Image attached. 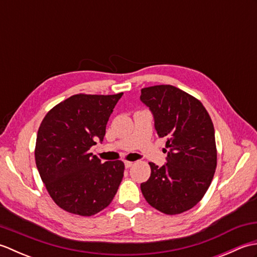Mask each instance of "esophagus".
<instances>
[{
  "mask_svg": "<svg viewBox=\"0 0 257 257\" xmlns=\"http://www.w3.org/2000/svg\"><path fill=\"white\" fill-rule=\"evenodd\" d=\"M133 166H134V162H132V161H124V167L127 168V169L132 168Z\"/></svg>",
  "mask_w": 257,
  "mask_h": 257,
  "instance_id": "esophagus-1",
  "label": "esophagus"
}]
</instances>
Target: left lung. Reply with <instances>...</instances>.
Returning <instances> with one entry per match:
<instances>
[{"instance_id":"8db88e82","label":"left lung","mask_w":257,"mask_h":257,"mask_svg":"<svg viewBox=\"0 0 257 257\" xmlns=\"http://www.w3.org/2000/svg\"><path fill=\"white\" fill-rule=\"evenodd\" d=\"M140 100L154 114L157 134L167 139L168 148L165 166L149 162L151 174L141 192L158 211L180 214L199 203L214 177L213 122L199 99L171 85L146 87Z\"/></svg>"}]
</instances>
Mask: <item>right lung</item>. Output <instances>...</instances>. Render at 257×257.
<instances>
[{"instance_id": "1", "label": "right lung", "mask_w": 257, "mask_h": 257, "mask_svg": "<svg viewBox=\"0 0 257 257\" xmlns=\"http://www.w3.org/2000/svg\"><path fill=\"white\" fill-rule=\"evenodd\" d=\"M123 92L78 94L53 107L38 128L35 162L53 201L73 214L91 216L112 201L124 171L122 161L101 163L89 152Z\"/></svg>"}]
</instances>
